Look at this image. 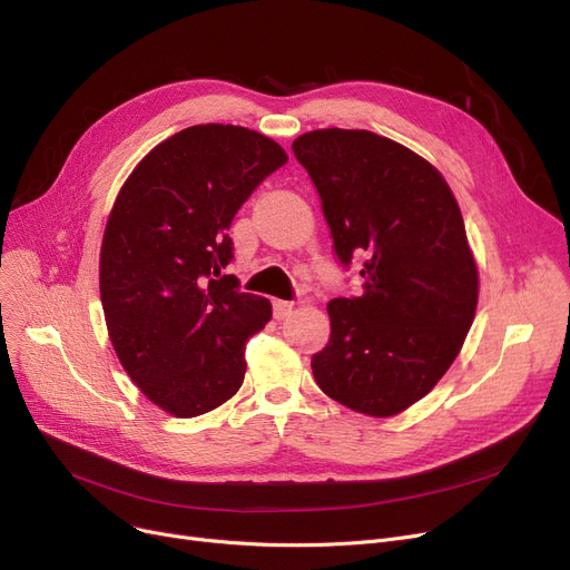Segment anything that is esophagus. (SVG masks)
<instances>
[{
    "label": "esophagus",
    "mask_w": 570,
    "mask_h": 570,
    "mask_svg": "<svg viewBox=\"0 0 570 570\" xmlns=\"http://www.w3.org/2000/svg\"><path fill=\"white\" fill-rule=\"evenodd\" d=\"M273 312H275V318H277V321H284L286 316H291V312H293V303L275 301V303H273Z\"/></svg>",
    "instance_id": "obj_1"
}]
</instances>
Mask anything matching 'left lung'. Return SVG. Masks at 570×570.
Here are the masks:
<instances>
[{"instance_id": "left-lung-1", "label": "left lung", "mask_w": 570, "mask_h": 570, "mask_svg": "<svg viewBox=\"0 0 570 570\" xmlns=\"http://www.w3.org/2000/svg\"><path fill=\"white\" fill-rule=\"evenodd\" d=\"M344 267L363 256V295L327 303L331 342L312 357L321 391L374 417L423 400L458 357L478 305V267L441 173L365 129L293 140Z\"/></svg>"}]
</instances>
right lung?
<instances>
[{
    "label": "right lung",
    "mask_w": 570,
    "mask_h": 570,
    "mask_svg": "<svg viewBox=\"0 0 570 570\" xmlns=\"http://www.w3.org/2000/svg\"><path fill=\"white\" fill-rule=\"evenodd\" d=\"M286 161L258 131L196 125L159 142L115 198L99 258L108 335L142 395L175 417L222 406L245 381V346L273 305L226 275L228 228Z\"/></svg>",
    "instance_id": "add662e5"
}]
</instances>
